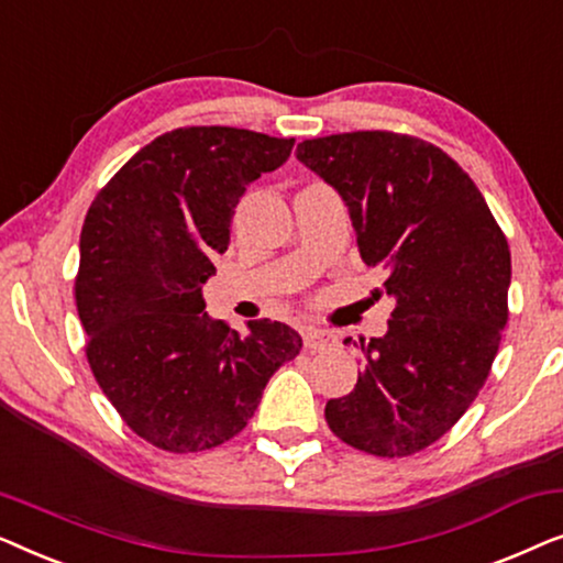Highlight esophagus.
Returning a JSON list of instances; mask_svg holds the SVG:
<instances>
[{
	"instance_id": "34e87169",
	"label": "esophagus",
	"mask_w": 563,
	"mask_h": 563,
	"mask_svg": "<svg viewBox=\"0 0 563 563\" xmlns=\"http://www.w3.org/2000/svg\"><path fill=\"white\" fill-rule=\"evenodd\" d=\"M302 343L307 351H325L333 345V335L325 333V330H318V328H305L302 330Z\"/></svg>"
}]
</instances>
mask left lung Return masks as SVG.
I'll list each match as a JSON object with an SVG mask.
<instances>
[{
	"instance_id": "8db88e82",
	"label": "left lung",
	"mask_w": 563,
	"mask_h": 563,
	"mask_svg": "<svg viewBox=\"0 0 563 563\" xmlns=\"http://www.w3.org/2000/svg\"><path fill=\"white\" fill-rule=\"evenodd\" d=\"M297 158L349 205L361 258L395 297L387 335L361 338L356 387L325 420L353 449L412 456L487 382L510 314V245L472 176L420 137L356 130L302 141Z\"/></svg>"
}]
</instances>
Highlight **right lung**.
I'll use <instances>...</instances> for the list:
<instances>
[{
	"instance_id": "1",
	"label": "right lung",
	"mask_w": 563,
	"mask_h": 563,
	"mask_svg": "<svg viewBox=\"0 0 563 563\" xmlns=\"http://www.w3.org/2000/svg\"><path fill=\"white\" fill-rule=\"evenodd\" d=\"M291 145L241 128H176L143 145L89 207L74 282L84 351L125 426L161 451L235 438L272 374L302 349L276 320H251L241 338L202 299L245 187Z\"/></svg>"
}]
</instances>
